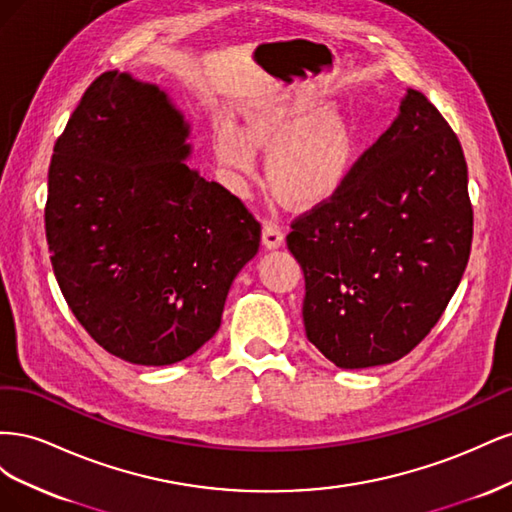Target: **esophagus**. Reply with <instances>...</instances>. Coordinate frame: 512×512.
Wrapping results in <instances>:
<instances>
[{
    "instance_id": "34e87169",
    "label": "esophagus",
    "mask_w": 512,
    "mask_h": 512,
    "mask_svg": "<svg viewBox=\"0 0 512 512\" xmlns=\"http://www.w3.org/2000/svg\"><path fill=\"white\" fill-rule=\"evenodd\" d=\"M262 243H265L269 250H275V247H280L284 243V230L280 224L275 222H265L262 224Z\"/></svg>"
}]
</instances>
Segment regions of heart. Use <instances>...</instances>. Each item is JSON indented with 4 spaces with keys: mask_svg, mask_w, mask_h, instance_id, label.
<instances>
[{
    "mask_svg": "<svg viewBox=\"0 0 512 512\" xmlns=\"http://www.w3.org/2000/svg\"><path fill=\"white\" fill-rule=\"evenodd\" d=\"M305 106H267L250 115L243 132L220 126L213 134L218 162L232 175L254 168V149H271L267 179L290 203L312 205L331 196L346 179L354 138L342 115L316 119Z\"/></svg>",
    "mask_w": 512,
    "mask_h": 512,
    "instance_id": "obj_1",
    "label": "heart"
}]
</instances>
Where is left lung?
Returning <instances> with one entry per match:
<instances>
[{"instance_id": "left-lung-1", "label": "left lung", "mask_w": 512, "mask_h": 512, "mask_svg": "<svg viewBox=\"0 0 512 512\" xmlns=\"http://www.w3.org/2000/svg\"><path fill=\"white\" fill-rule=\"evenodd\" d=\"M472 226L459 138L421 91L408 89L393 126L342 185L290 222L309 342L342 369L399 361L455 294Z\"/></svg>"}]
</instances>
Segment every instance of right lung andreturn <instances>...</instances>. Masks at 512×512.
Here are the masks:
<instances>
[{"mask_svg":"<svg viewBox=\"0 0 512 512\" xmlns=\"http://www.w3.org/2000/svg\"><path fill=\"white\" fill-rule=\"evenodd\" d=\"M188 134L164 91L111 70L53 147L44 228L57 284L91 339L134 365L207 344L260 245L252 211L185 162Z\"/></svg>","mask_w":512,"mask_h":512,"instance_id":"right-lung-1","label":"right lung"}]
</instances>
